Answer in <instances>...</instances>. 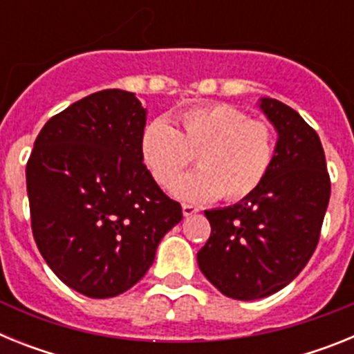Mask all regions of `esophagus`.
<instances>
[{"label":"esophagus","mask_w":354,"mask_h":354,"mask_svg":"<svg viewBox=\"0 0 354 354\" xmlns=\"http://www.w3.org/2000/svg\"><path fill=\"white\" fill-rule=\"evenodd\" d=\"M198 212V207H195V205H189V204H184L183 205V214L184 216H193Z\"/></svg>","instance_id":"esophagus-1"}]
</instances>
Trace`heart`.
<instances>
[{
    "label": "heart",
    "instance_id": "1",
    "mask_svg": "<svg viewBox=\"0 0 354 354\" xmlns=\"http://www.w3.org/2000/svg\"><path fill=\"white\" fill-rule=\"evenodd\" d=\"M179 129L158 118L140 134V158L152 179L170 187L197 154L201 168L171 187L177 198L204 204L252 195L270 174L277 156L271 124L250 118L230 104L195 106L179 115Z\"/></svg>",
    "mask_w": 354,
    "mask_h": 354
}]
</instances>
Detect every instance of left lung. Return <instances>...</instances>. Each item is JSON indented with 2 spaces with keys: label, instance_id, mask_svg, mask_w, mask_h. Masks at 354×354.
<instances>
[{
  "label": "left lung",
  "instance_id": "left-lung-1",
  "mask_svg": "<svg viewBox=\"0 0 354 354\" xmlns=\"http://www.w3.org/2000/svg\"><path fill=\"white\" fill-rule=\"evenodd\" d=\"M259 106L278 133L273 167L252 195L205 211L211 236L196 253L209 282L241 301L278 292L301 273L319 243L331 192L317 133L277 99L264 97Z\"/></svg>",
  "mask_w": 354,
  "mask_h": 354
}]
</instances>
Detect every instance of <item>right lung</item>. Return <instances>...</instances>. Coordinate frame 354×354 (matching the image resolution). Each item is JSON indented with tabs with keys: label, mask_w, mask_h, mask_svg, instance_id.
Instances as JSON below:
<instances>
[{
	"label": "right lung",
	"mask_w": 354,
	"mask_h": 354,
	"mask_svg": "<svg viewBox=\"0 0 354 354\" xmlns=\"http://www.w3.org/2000/svg\"><path fill=\"white\" fill-rule=\"evenodd\" d=\"M147 109L126 90L83 97L46 122L26 165L31 230L53 273L88 298L142 280L183 220L140 158Z\"/></svg>",
	"instance_id": "add662e5"
}]
</instances>
